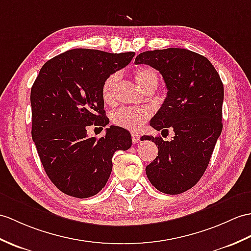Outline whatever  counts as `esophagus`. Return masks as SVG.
Segmentation results:
<instances>
[{"mask_svg": "<svg viewBox=\"0 0 251 251\" xmlns=\"http://www.w3.org/2000/svg\"><path fill=\"white\" fill-rule=\"evenodd\" d=\"M140 137H141V136H140L138 132H133L132 135H131V138H132V142L135 143V144H136V143H138V142L140 141Z\"/></svg>", "mask_w": 251, "mask_h": 251, "instance_id": "34e87169", "label": "esophagus"}]
</instances>
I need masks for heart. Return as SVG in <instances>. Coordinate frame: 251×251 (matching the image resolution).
<instances>
[{"label": "heart", "instance_id": "obj_1", "mask_svg": "<svg viewBox=\"0 0 251 251\" xmlns=\"http://www.w3.org/2000/svg\"><path fill=\"white\" fill-rule=\"evenodd\" d=\"M133 78L137 81L138 85L147 91L151 87H156L158 78L154 69L150 66H139L132 73ZM120 83V75L111 74L103 81L101 87L102 99L106 103L114 102L118 87ZM151 112L142 108H121L112 113V122L116 126L125 128L128 130H137L148 121Z\"/></svg>", "mask_w": 251, "mask_h": 251}]
</instances>
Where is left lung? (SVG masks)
<instances>
[{
	"label": "left lung",
	"instance_id": "8db88e82",
	"mask_svg": "<svg viewBox=\"0 0 251 251\" xmlns=\"http://www.w3.org/2000/svg\"><path fill=\"white\" fill-rule=\"evenodd\" d=\"M136 64L157 69L165 80L167 98L150 125L174 131L171 141L143 136L158 145V156L145 168L156 189L178 195L199 182L223 130L224 84L205 56L180 48L145 51Z\"/></svg>",
	"mask_w": 251,
	"mask_h": 251
}]
</instances>
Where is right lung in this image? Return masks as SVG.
<instances>
[{
    "label": "right lung",
    "mask_w": 251,
    "mask_h": 251,
    "mask_svg": "<svg viewBox=\"0 0 251 251\" xmlns=\"http://www.w3.org/2000/svg\"><path fill=\"white\" fill-rule=\"evenodd\" d=\"M133 55L73 49L39 71L31 90L32 138L47 176L64 194L80 199L98 194L111 174L115 151L131 147L124 128L110 126L99 139L87 137L86 128L109 124L102 83Z\"/></svg>",
    "instance_id": "1"
}]
</instances>
